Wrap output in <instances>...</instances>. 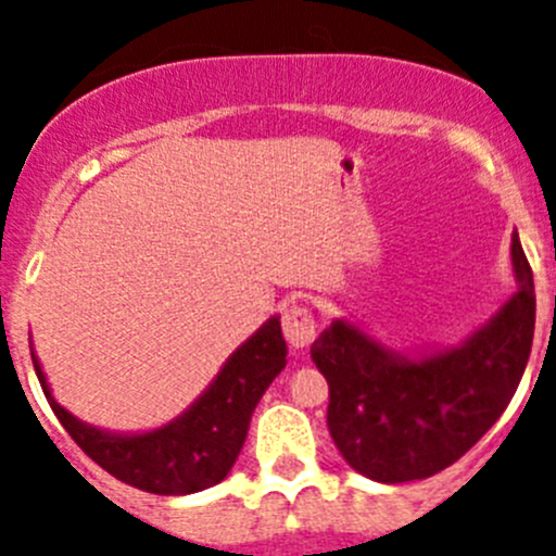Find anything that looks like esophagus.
<instances>
[{"mask_svg":"<svg viewBox=\"0 0 556 556\" xmlns=\"http://www.w3.org/2000/svg\"><path fill=\"white\" fill-rule=\"evenodd\" d=\"M283 334L294 351L311 345L316 340V316L305 302H294L283 311Z\"/></svg>","mask_w":556,"mask_h":556,"instance_id":"obj_1","label":"esophagus"}]
</instances>
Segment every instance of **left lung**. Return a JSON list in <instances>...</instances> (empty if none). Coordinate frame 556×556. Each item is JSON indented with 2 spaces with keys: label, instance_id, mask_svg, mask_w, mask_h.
I'll return each mask as SVG.
<instances>
[{
  "label": "left lung",
  "instance_id": "8db88e82",
  "mask_svg": "<svg viewBox=\"0 0 556 556\" xmlns=\"http://www.w3.org/2000/svg\"><path fill=\"white\" fill-rule=\"evenodd\" d=\"M519 291L457 351L406 362L334 320L311 358L329 382L326 426L364 477L396 484L460 460L495 426L528 366L535 331L533 270L511 240Z\"/></svg>",
  "mask_w": 556,
  "mask_h": 556
}]
</instances>
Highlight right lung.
<instances>
[{"label":"right lung","instance_id":"add662e5","mask_svg":"<svg viewBox=\"0 0 556 556\" xmlns=\"http://www.w3.org/2000/svg\"><path fill=\"white\" fill-rule=\"evenodd\" d=\"M283 366L286 340L280 320L270 318L232 353L208 391L179 420L141 437H117L83 426L55 404L34 358L39 386L77 447L114 479L154 495H187L219 484L236 466L251 412Z\"/></svg>","mask_w":556,"mask_h":556}]
</instances>
